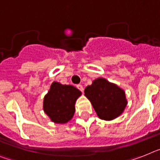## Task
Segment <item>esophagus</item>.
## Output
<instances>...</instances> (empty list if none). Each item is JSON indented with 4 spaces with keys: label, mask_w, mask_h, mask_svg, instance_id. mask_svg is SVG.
I'll list each match as a JSON object with an SVG mask.
<instances>
[{
    "label": "esophagus",
    "mask_w": 160,
    "mask_h": 160,
    "mask_svg": "<svg viewBox=\"0 0 160 160\" xmlns=\"http://www.w3.org/2000/svg\"><path fill=\"white\" fill-rule=\"evenodd\" d=\"M77 88H78V90H80V91H81L82 92H83V87H82V85H80V84L77 86Z\"/></svg>",
    "instance_id": "esophagus-1"
}]
</instances>
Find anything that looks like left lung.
I'll return each mask as SVG.
<instances>
[{
    "label": "left lung",
    "mask_w": 160,
    "mask_h": 160,
    "mask_svg": "<svg viewBox=\"0 0 160 160\" xmlns=\"http://www.w3.org/2000/svg\"><path fill=\"white\" fill-rule=\"evenodd\" d=\"M84 93L97 116L106 121L118 118L128 105L124 91L104 78L95 79L85 88Z\"/></svg>",
    "instance_id": "8db88e82"
}]
</instances>
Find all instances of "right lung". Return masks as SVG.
Here are the masks:
<instances>
[{
	"mask_svg": "<svg viewBox=\"0 0 160 160\" xmlns=\"http://www.w3.org/2000/svg\"><path fill=\"white\" fill-rule=\"evenodd\" d=\"M82 92L72 85H63L54 82L44 96L43 110L51 122L67 123L74 115L75 103Z\"/></svg>",
	"mask_w": 160,
	"mask_h": 160,
	"instance_id": "add662e5",
	"label": "right lung"
}]
</instances>
